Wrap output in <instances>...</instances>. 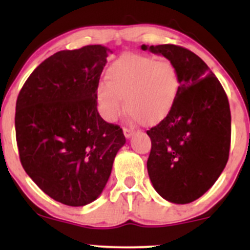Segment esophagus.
Wrapping results in <instances>:
<instances>
[{"instance_id":"esophagus-1","label":"esophagus","mask_w":250,"mask_h":250,"mask_svg":"<svg viewBox=\"0 0 250 250\" xmlns=\"http://www.w3.org/2000/svg\"><path fill=\"white\" fill-rule=\"evenodd\" d=\"M123 133H125V138H130L133 135L132 128H123Z\"/></svg>"}]
</instances>
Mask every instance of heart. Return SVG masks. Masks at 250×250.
<instances>
[{"instance_id":"b5f03b06","label":"heart","mask_w":250,"mask_h":250,"mask_svg":"<svg viewBox=\"0 0 250 250\" xmlns=\"http://www.w3.org/2000/svg\"><path fill=\"white\" fill-rule=\"evenodd\" d=\"M106 78L95 89L103 117L117 120L125 98L130 117L147 125H157L172 112L181 85L180 71L173 62L140 53L116 58L107 67Z\"/></svg>"}]
</instances>
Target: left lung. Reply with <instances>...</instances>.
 Returning a JSON list of instances; mask_svg holds the SVG:
<instances>
[{"label": "left lung", "mask_w": 250, "mask_h": 250, "mask_svg": "<svg viewBox=\"0 0 250 250\" xmlns=\"http://www.w3.org/2000/svg\"><path fill=\"white\" fill-rule=\"evenodd\" d=\"M141 49L162 54L180 71L181 85L172 112L148 129L147 172L165 200L186 204L200 198L220 176L229 160L231 112L228 95L206 62L175 44Z\"/></svg>", "instance_id": "obj_1"}]
</instances>
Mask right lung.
<instances>
[{
  "label": "right lung",
  "instance_id": "right-lung-1",
  "mask_svg": "<svg viewBox=\"0 0 250 250\" xmlns=\"http://www.w3.org/2000/svg\"><path fill=\"white\" fill-rule=\"evenodd\" d=\"M100 44L60 50L32 71L16 105L22 168L57 202L85 206L106 185L125 138L97 109L95 89L106 64Z\"/></svg>",
  "mask_w": 250,
  "mask_h": 250
}]
</instances>
